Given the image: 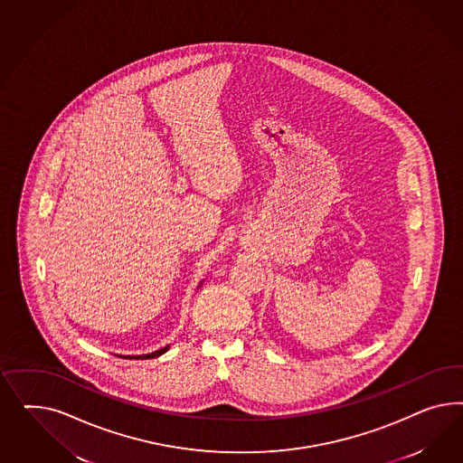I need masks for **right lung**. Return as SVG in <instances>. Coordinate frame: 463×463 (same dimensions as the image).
Segmentation results:
<instances>
[{"instance_id": "add662e5", "label": "right lung", "mask_w": 463, "mask_h": 463, "mask_svg": "<svg viewBox=\"0 0 463 463\" xmlns=\"http://www.w3.org/2000/svg\"><path fill=\"white\" fill-rule=\"evenodd\" d=\"M169 350V345L168 346H165V348H161V350L153 351V353H147V354H137V356H130V354H120L122 358H128V360H132V358H136V360H147V358H156V356H161L163 353H166V351Z\"/></svg>"}]
</instances>
